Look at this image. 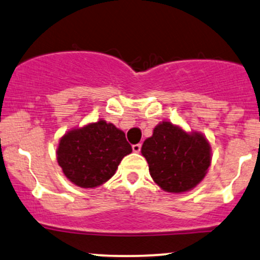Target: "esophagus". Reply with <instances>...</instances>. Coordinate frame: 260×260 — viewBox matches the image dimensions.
<instances>
[{"label": "esophagus", "instance_id": "obj_1", "mask_svg": "<svg viewBox=\"0 0 260 260\" xmlns=\"http://www.w3.org/2000/svg\"><path fill=\"white\" fill-rule=\"evenodd\" d=\"M133 151L135 152V153H139V152L141 151V143H136V145H133Z\"/></svg>", "mask_w": 260, "mask_h": 260}]
</instances>
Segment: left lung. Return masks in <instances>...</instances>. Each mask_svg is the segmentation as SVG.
<instances>
[{"label": "left lung", "instance_id": "obj_1", "mask_svg": "<svg viewBox=\"0 0 260 260\" xmlns=\"http://www.w3.org/2000/svg\"><path fill=\"white\" fill-rule=\"evenodd\" d=\"M141 153L149 174L161 190L170 193L191 191L204 179L212 163L208 140L197 131H185L170 121L155 125Z\"/></svg>", "mask_w": 260, "mask_h": 260}]
</instances>
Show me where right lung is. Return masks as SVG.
I'll use <instances>...</instances> for the list:
<instances>
[{
	"mask_svg": "<svg viewBox=\"0 0 260 260\" xmlns=\"http://www.w3.org/2000/svg\"><path fill=\"white\" fill-rule=\"evenodd\" d=\"M131 152L123 131L100 119L64 134L58 143L57 161L70 182L93 188L108 181Z\"/></svg>",
	"mask_w": 260,
	"mask_h": 260,
	"instance_id": "1",
	"label": "right lung"
}]
</instances>
